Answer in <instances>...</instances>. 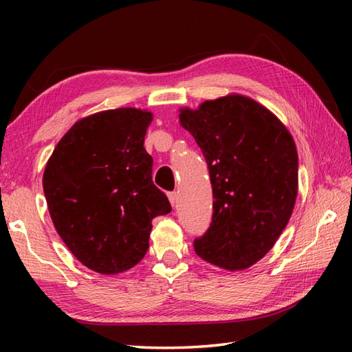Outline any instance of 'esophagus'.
<instances>
[{
  "label": "esophagus",
  "mask_w": 352,
  "mask_h": 352,
  "mask_svg": "<svg viewBox=\"0 0 352 352\" xmlns=\"http://www.w3.org/2000/svg\"><path fill=\"white\" fill-rule=\"evenodd\" d=\"M168 198H169V201H170V204L175 206L177 201H178V192H169V193H168Z\"/></svg>",
  "instance_id": "esophagus-1"
}]
</instances>
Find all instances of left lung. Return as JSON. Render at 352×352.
<instances>
[{"label":"left lung","mask_w":352,"mask_h":352,"mask_svg":"<svg viewBox=\"0 0 352 352\" xmlns=\"http://www.w3.org/2000/svg\"><path fill=\"white\" fill-rule=\"evenodd\" d=\"M180 124L203 151L213 188L212 223L193 242L201 258L241 271L266 256L298 193V153L280 119L242 95L184 109Z\"/></svg>","instance_id":"8db88e82"}]
</instances>
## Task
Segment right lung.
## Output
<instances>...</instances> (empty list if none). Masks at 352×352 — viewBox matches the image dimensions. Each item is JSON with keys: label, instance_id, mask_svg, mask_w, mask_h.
<instances>
[{"label": "right lung", "instance_id": "obj_1", "mask_svg": "<svg viewBox=\"0 0 352 352\" xmlns=\"http://www.w3.org/2000/svg\"><path fill=\"white\" fill-rule=\"evenodd\" d=\"M153 115L115 109L80 119L52 151L43 193L58 236L92 271L113 275L148 251L153 219L172 210L153 183L144 140Z\"/></svg>", "mask_w": 352, "mask_h": 352}]
</instances>
